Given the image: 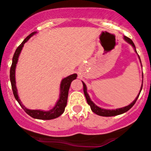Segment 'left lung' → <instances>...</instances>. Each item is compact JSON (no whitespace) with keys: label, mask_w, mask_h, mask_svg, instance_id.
Masks as SVG:
<instances>
[{"label":"left lung","mask_w":151,"mask_h":151,"mask_svg":"<svg viewBox=\"0 0 151 151\" xmlns=\"http://www.w3.org/2000/svg\"><path fill=\"white\" fill-rule=\"evenodd\" d=\"M123 39H124V40L126 41V42H128L129 44H130V45H132V46L134 48L135 52H137L136 47H135L134 44V42H132V39H129V38H128V37H126V36H124V37H123ZM138 57H139V60H140V58H139V55H138ZM140 62H141V60H140ZM142 77H143V74H142ZM142 83H143V80H142ZM83 91H84V94L85 96V98H86V100H87V102H88V104L90 105V106H91V110H92L93 112H94V113L96 114V115H100V116H104V117L115 116V115H121V114L124 113V112H127L128 110H129V109H130L131 108H132V106L134 105L135 102H136L137 100V99H138V97H139V94H140L142 88V84L140 91H139V94L137 95V96L136 99L134 100V101H132V103H131V104L129 105H128V106H124V107H122V108H118V109H102V108H101V107H99V106H96V105L94 104V103L92 101H91V98H90L89 95H88V93H87L86 85H85V84L84 83H83Z\"/></svg>","instance_id":"8db88e82"}]
</instances>
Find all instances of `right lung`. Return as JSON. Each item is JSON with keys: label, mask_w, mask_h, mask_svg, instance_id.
Returning a JSON list of instances; mask_svg holds the SVG:
<instances>
[{"label": "right lung", "mask_w": 151, "mask_h": 151, "mask_svg": "<svg viewBox=\"0 0 151 151\" xmlns=\"http://www.w3.org/2000/svg\"><path fill=\"white\" fill-rule=\"evenodd\" d=\"M36 32H33L30 33L29 36L24 39L23 42L21 43V45L17 48L14 54L13 58H12V64L10 68V81L12 84V91H13L14 96L17 101H18L19 104L20 105L21 107L25 110L28 115H30V117L39 120H52L54 118H58L60 115H61L63 113L67 104V99H68V90H69L70 85H71V82L74 80H75L77 77V74H73L71 75L68 76L63 79L60 83V95H59V99L58 100L57 103L55 105L54 107L49 111H44L41 109H29L28 108L25 107L23 104H22V101L19 99V96L17 94V89L16 87V81H15V68H16V65L18 61V58H19V54L22 50L24 45L25 42L28 41L31 36L36 34Z\"/></svg>", "instance_id": "1"}]
</instances>
